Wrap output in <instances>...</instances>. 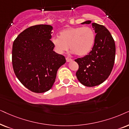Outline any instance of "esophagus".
I'll return each instance as SVG.
<instances>
[{
    "mask_svg": "<svg viewBox=\"0 0 129 129\" xmlns=\"http://www.w3.org/2000/svg\"><path fill=\"white\" fill-rule=\"evenodd\" d=\"M66 61H67V62H71V61H73V59H71V58H68V57H67L66 58Z\"/></svg>",
    "mask_w": 129,
    "mask_h": 129,
    "instance_id": "obj_1",
    "label": "esophagus"
}]
</instances>
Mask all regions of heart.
I'll use <instances>...</instances> for the list:
<instances>
[{
  "label": "heart",
  "instance_id": "b5f03b06",
  "mask_svg": "<svg viewBox=\"0 0 129 129\" xmlns=\"http://www.w3.org/2000/svg\"><path fill=\"white\" fill-rule=\"evenodd\" d=\"M55 51L63 54L69 48L78 56H84L91 50L95 42V33L91 27H70L61 30L59 36L51 39Z\"/></svg>",
  "mask_w": 129,
  "mask_h": 129
}]
</instances>
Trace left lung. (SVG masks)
I'll return each mask as SVG.
<instances>
[{"mask_svg": "<svg viewBox=\"0 0 129 129\" xmlns=\"http://www.w3.org/2000/svg\"><path fill=\"white\" fill-rule=\"evenodd\" d=\"M87 20L82 24H90ZM96 34L92 50L87 55L75 59L78 64L76 76L82 84L94 87L102 84L110 74L114 66L116 46L109 30L103 25L92 23Z\"/></svg>", "mask_w": 129, "mask_h": 129, "instance_id": "8db88e82", "label": "left lung"}]
</instances>
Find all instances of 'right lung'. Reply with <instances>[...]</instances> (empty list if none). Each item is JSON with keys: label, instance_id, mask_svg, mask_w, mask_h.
<instances>
[{"label": "right lung", "instance_id": "right-lung-1", "mask_svg": "<svg viewBox=\"0 0 129 129\" xmlns=\"http://www.w3.org/2000/svg\"><path fill=\"white\" fill-rule=\"evenodd\" d=\"M52 26L38 25L22 32L12 46V62L19 81L32 92L42 93L52 88L56 73L66 62L53 51Z\"/></svg>", "mask_w": 129, "mask_h": 129}]
</instances>
